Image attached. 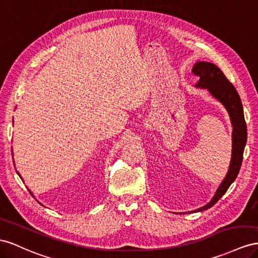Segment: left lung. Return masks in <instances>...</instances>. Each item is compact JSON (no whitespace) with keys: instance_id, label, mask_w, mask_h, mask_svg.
I'll return each instance as SVG.
<instances>
[{"instance_id":"1","label":"left lung","mask_w":258,"mask_h":258,"mask_svg":"<svg viewBox=\"0 0 258 258\" xmlns=\"http://www.w3.org/2000/svg\"><path fill=\"white\" fill-rule=\"evenodd\" d=\"M192 74L200 77L199 82L194 87L207 90L208 93L226 108L229 117H230V122L232 126V150L228 172L225 179L221 181L220 185L218 186L210 203L198 208V210L189 212L199 213L208 210V208H211L217 203L235 180L241 168L247 135L241 99L235 88L232 86V83L228 81L224 73L215 64L200 60L193 65Z\"/></svg>"}]
</instances>
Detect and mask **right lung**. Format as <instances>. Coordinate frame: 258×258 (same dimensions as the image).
I'll return each instance as SVG.
<instances>
[{"label":"right lung","instance_id":"right-lung-1","mask_svg":"<svg viewBox=\"0 0 258 258\" xmlns=\"http://www.w3.org/2000/svg\"><path fill=\"white\" fill-rule=\"evenodd\" d=\"M13 124H14V119H13ZM12 151H13V150H12ZM17 173H18V175H19V172H18V171H17ZM19 177H20V178H22V176H20V175H19ZM29 192H30V193H31V196H32V197H33V194H32V192H31V191H30V190H29Z\"/></svg>","mask_w":258,"mask_h":258}]
</instances>
